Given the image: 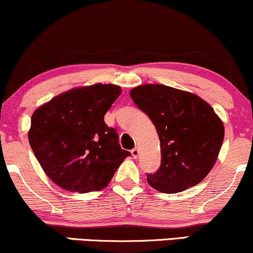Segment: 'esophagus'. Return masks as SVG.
Wrapping results in <instances>:
<instances>
[{"instance_id":"34e87169","label":"esophagus","mask_w":253,"mask_h":253,"mask_svg":"<svg viewBox=\"0 0 253 253\" xmlns=\"http://www.w3.org/2000/svg\"><path fill=\"white\" fill-rule=\"evenodd\" d=\"M130 153H132V157L134 158V159H136V158L139 157V153H140V152H139V148H138V147L133 148V150L130 151Z\"/></svg>"}]
</instances>
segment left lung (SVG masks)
<instances>
[{
	"label": "left lung",
	"instance_id": "1",
	"mask_svg": "<svg viewBox=\"0 0 253 253\" xmlns=\"http://www.w3.org/2000/svg\"><path fill=\"white\" fill-rule=\"evenodd\" d=\"M129 95L156 126L161 165L147 182L163 193L199 184L217 161L224 124L212 106L186 90L160 84H140Z\"/></svg>",
	"mask_w": 253,
	"mask_h": 253
}]
</instances>
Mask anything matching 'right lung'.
I'll use <instances>...</instances> for the list:
<instances>
[{
  "mask_svg": "<svg viewBox=\"0 0 253 253\" xmlns=\"http://www.w3.org/2000/svg\"><path fill=\"white\" fill-rule=\"evenodd\" d=\"M120 94L117 84H94L72 88L35 109L30 147L57 186L79 193L102 190L130 156L103 120Z\"/></svg>",
  "mask_w": 253,
  "mask_h": 253,
  "instance_id": "1",
  "label": "right lung"
}]
</instances>
